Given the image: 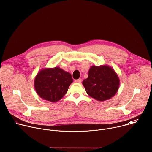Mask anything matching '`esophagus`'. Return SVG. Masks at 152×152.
<instances>
[{
    "label": "esophagus",
    "mask_w": 152,
    "mask_h": 152,
    "mask_svg": "<svg viewBox=\"0 0 152 152\" xmlns=\"http://www.w3.org/2000/svg\"><path fill=\"white\" fill-rule=\"evenodd\" d=\"M75 81L76 83H80L81 82V78H79V79H77V80H75Z\"/></svg>",
    "instance_id": "34e87169"
}]
</instances>
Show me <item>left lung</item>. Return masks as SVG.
Here are the masks:
<instances>
[{
	"mask_svg": "<svg viewBox=\"0 0 152 152\" xmlns=\"http://www.w3.org/2000/svg\"><path fill=\"white\" fill-rule=\"evenodd\" d=\"M82 84L90 97L103 102L114 97L119 89L120 80L111 67L92 66L89 69L88 77Z\"/></svg>",
	"mask_w": 152,
	"mask_h": 152,
	"instance_id": "1",
	"label": "left lung"
}]
</instances>
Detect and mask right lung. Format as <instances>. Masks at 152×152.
Wrapping results in <instances>:
<instances>
[{
  "instance_id": "add662e5",
  "label": "right lung",
  "mask_w": 152,
  "mask_h": 152,
  "mask_svg": "<svg viewBox=\"0 0 152 152\" xmlns=\"http://www.w3.org/2000/svg\"><path fill=\"white\" fill-rule=\"evenodd\" d=\"M72 82L71 74L59 67L44 68L34 78V86L41 98L56 102L64 97Z\"/></svg>"
}]
</instances>
